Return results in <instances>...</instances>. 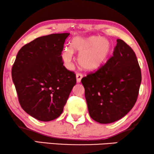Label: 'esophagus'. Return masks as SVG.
<instances>
[{
	"label": "esophagus",
	"instance_id": "obj_1",
	"mask_svg": "<svg viewBox=\"0 0 154 154\" xmlns=\"http://www.w3.org/2000/svg\"><path fill=\"white\" fill-rule=\"evenodd\" d=\"M83 74H81V73H76V81L77 83H80V82L81 81V79L82 78H83Z\"/></svg>",
	"mask_w": 154,
	"mask_h": 154
}]
</instances>
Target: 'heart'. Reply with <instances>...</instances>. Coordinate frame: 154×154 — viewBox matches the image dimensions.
Returning a JSON list of instances; mask_svg holds the SVG:
<instances>
[{
  "instance_id": "heart-1",
  "label": "heart",
  "mask_w": 154,
  "mask_h": 154,
  "mask_svg": "<svg viewBox=\"0 0 154 154\" xmlns=\"http://www.w3.org/2000/svg\"><path fill=\"white\" fill-rule=\"evenodd\" d=\"M112 49V43L106 38L75 36L71 41V47L65 48L62 51V60L66 68L72 69L73 52L77 53L80 66L85 70L94 71L106 62Z\"/></svg>"
}]
</instances>
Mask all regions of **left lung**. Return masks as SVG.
<instances>
[{
	"instance_id": "8db88e82",
	"label": "left lung",
	"mask_w": 154,
	"mask_h": 154,
	"mask_svg": "<svg viewBox=\"0 0 154 154\" xmlns=\"http://www.w3.org/2000/svg\"><path fill=\"white\" fill-rule=\"evenodd\" d=\"M141 81L135 53L123 40L117 39L113 56L81 80L90 117L107 124L125 116L135 104Z\"/></svg>"
}]
</instances>
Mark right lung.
<instances>
[{"mask_svg": "<svg viewBox=\"0 0 154 154\" xmlns=\"http://www.w3.org/2000/svg\"><path fill=\"white\" fill-rule=\"evenodd\" d=\"M70 33L37 38L19 50L12 78L22 108L41 121L62 114L76 83L75 74L65 68L62 52Z\"/></svg>", "mask_w": 154, "mask_h": 154, "instance_id": "right-lung-1", "label": "right lung"}]
</instances>
